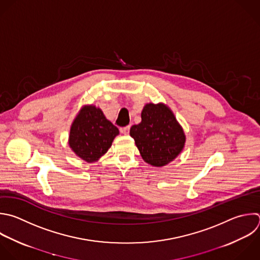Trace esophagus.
Returning a JSON list of instances; mask_svg holds the SVG:
<instances>
[{"instance_id": "34e87169", "label": "esophagus", "mask_w": 260, "mask_h": 260, "mask_svg": "<svg viewBox=\"0 0 260 260\" xmlns=\"http://www.w3.org/2000/svg\"><path fill=\"white\" fill-rule=\"evenodd\" d=\"M120 131H121L123 134L127 135V134H129V131H130V126H126V127H123V128H121V129H120Z\"/></svg>"}]
</instances>
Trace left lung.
<instances>
[{
  "instance_id": "left-lung-1",
  "label": "left lung",
  "mask_w": 260,
  "mask_h": 260,
  "mask_svg": "<svg viewBox=\"0 0 260 260\" xmlns=\"http://www.w3.org/2000/svg\"><path fill=\"white\" fill-rule=\"evenodd\" d=\"M130 135L147 164L164 167L182 151L185 134L172 111L162 104H147L141 123L133 125Z\"/></svg>"
}]
</instances>
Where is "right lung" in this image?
Wrapping results in <instances>:
<instances>
[{
	"instance_id": "right-lung-1",
	"label": "right lung",
	"mask_w": 260,
	"mask_h": 260,
	"mask_svg": "<svg viewBox=\"0 0 260 260\" xmlns=\"http://www.w3.org/2000/svg\"><path fill=\"white\" fill-rule=\"evenodd\" d=\"M118 134L119 129L106 119L101 109L86 106L71 126L69 145L79 157L91 162L108 151Z\"/></svg>"
}]
</instances>
